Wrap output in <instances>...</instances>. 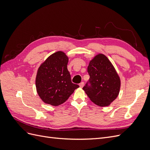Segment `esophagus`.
<instances>
[{"label": "esophagus", "instance_id": "34e87169", "mask_svg": "<svg viewBox=\"0 0 150 150\" xmlns=\"http://www.w3.org/2000/svg\"><path fill=\"white\" fill-rule=\"evenodd\" d=\"M84 82L81 83L79 84V87H80L81 88H83V86H84Z\"/></svg>", "mask_w": 150, "mask_h": 150}]
</instances>
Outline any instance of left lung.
Here are the masks:
<instances>
[{
	"mask_svg": "<svg viewBox=\"0 0 150 150\" xmlns=\"http://www.w3.org/2000/svg\"><path fill=\"white\" fill-rule=\"evenodd\" d=\"M88 72L90 78L83 89L96 105L110 106L118 96L121 87L115 67L105 55L98 54L90 61Z\"/></svg>",
	"mask_w": 150,
	"mask_h": 150,
	"instance_id": "obj_1",
	"label": "left lung"
}]
</instances>
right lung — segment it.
Returning <instances> with one entry per match:
<instances>
[{"label": "right lung", "instance_id": "add662e5", "mask_svg": "<svg viewBox=\"0 0 150 150\" xmlns=\"http://www.w3.org/2000/svg\"><path fill=\"white\" fill-rule=\"evenodd\" d=\"M69 58L62 51L49 56L38 70L35 87L38 94L45 103L57 106L67 100L78 84L71 82L67 65Z\"/></svg>", "mask_w": 150, "mask_h": 150}]
</instances>
